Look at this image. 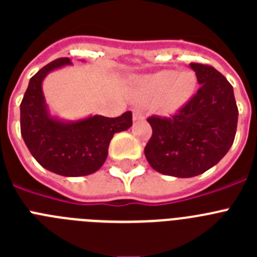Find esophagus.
Returning <instances> with one entry per match:
<instances>
[{
	"label": "esophagus",
	"mask_w": 257,
	"mask_h": 257,
	"mask_svg": "<svg viewBox=\"0 0 257 257\" xmlns=\"http://www.w3.org/2000/svg\"><path fill=\"white\" fill-rule=\"evenodd\" d=\"M133 118H134V121H143L145 118L144 113H143L142 109L139 108H134L133 109Z\"/></svg>",
	"instance_id": "34e87169"
}]
</instances>
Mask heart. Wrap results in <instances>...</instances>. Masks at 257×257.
<instances>
[{"label":"heart","mask_w":257,"mask_h":257,"mask_svg":"<svg viewBox=\"0 0 257 257\" xmlns=\"http://www.w3.org/2000/svg\"><path fill=\"white\" fill-rule=\"evenodd\" d=\"M196 87L197 78L193 72L161 70L140 81L139 94L144 100H160L166 112H174L189 100Z\"/></svg>","instance_id":"obj_1"}]
</instances>
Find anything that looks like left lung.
Masks as SVG:
<instances>
[{
    "instance_id": "left-lung-1",
    "label": "left lung",
    "mask_w": 257,
    "mask_h": 257,
    "mask_svg": "<svg viewBox=\"0 0 257 257\" xmlns=\"http://www.w3.org/2000/svg\"><path fill=\"white\" fill-rule=\"evenodd\" d=\"M197 94L171 117L152 115V138L144 149L156 171L175 178L203 174L228 153L237 133L233 86L213 67L190 63Z\"/></svg>"
}]
</instances>
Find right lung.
Listing matches in <instances>:
<instances>
[{
    "instance_id": "add662e5",
    "label": "right lung",
    "mask_w": 257,
    "mask_h": 257,
    "mask_svg": "<svg viewBox=\"0 0 257 257\" xmlns=\"http://www.w3.org/2000/svg\"><path fill=\"white\" fill-rule=\"evenodd\" d=\"M72 64L60 58L41 68L29 81L20 104V133L31 154L42 167L61 176H86L100 169L115 133L133 124V113L109 118L91 115L76 122H63L49 114L42 81L51 70Z\"/></svg>"
}]
</instances>
